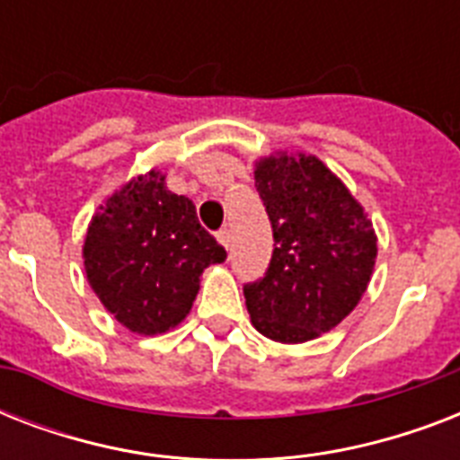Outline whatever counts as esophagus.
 Returning <instances> with one entry per match:
<instances>
[{
	"mask_svg": "<svg viewBox=\"0 0 460 460\" xmlns=\"http://www.w3.org/2000/svg\"><path fill=\"white\" fill-rule=\"evenodd\" d=\"M217 241H219V243H222L224 248L229 251V248H231V231L229 229L219 231V234H217Z\"/></svg>",
	"mask_w": 460,
	"mask_h": 460,
	"instance_id": "1",
	"label": "esophagus"
}]
</instances>
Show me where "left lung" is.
Segmentation results:
<instances>
[{
	"label": "left lung",
	"instance_id": "obj_1",
	"mask_svg": "<svg viewBox=\"0 0 460 460\" xmlns=\"http://www.w3.org/2000/svg\"><path fill=\"white\" fill-rule=\"evenodd\" d=\"M255 188L272 222L274 252L265 277L243 287L245 305L262 336L305 343L363 298L377 234L363 205L314 155L260 157Z\"/></svg>",
	"mask_w": 460,
	"mask_h": 460
}]
</instances>
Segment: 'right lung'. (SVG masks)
I'll return each mask as SVG.
<instances>
[{"label": "right lung", "instance_id": "add662e5", "mask_svg": "<svg viewBox=\"0 0 460 460\" xmlns=\"http://www.w3.org/2000/svg\"><path fill=\"white\" fill-rule=\"evenodd\" d=\"M226 251L202 229L195 205L166 188L164 173L126 181L97 208L83 265L102 305L133 334H164L193 307L205 267Z\"/></svg>", "mask_w": 460, "mask_h": 460}]
</instances>
